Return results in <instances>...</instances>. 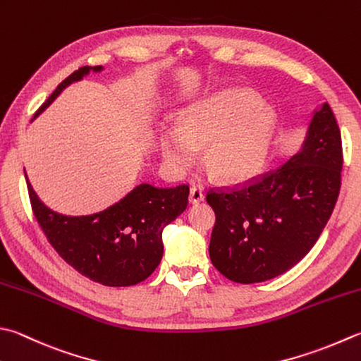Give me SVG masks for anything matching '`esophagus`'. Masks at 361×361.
Segmentation results:
<instances>
[{
	"label": "esophagus",
	"instance_id": "34e87169",
	"mask_svg": "<svg viewBox=\"0 0 361 361\" xmlns=\"http://www.w3.org/2000/svg\"><path fill=\"white\" fill-rule=\"evenodd\" d=\"M203 199H204V195H203V190L200 188H197V186L190 188V190H189V202L190 203H200V202H203Z\"/></svg>",
	"mask_w": 361,
	"mask_h": 361
}]
</instances>
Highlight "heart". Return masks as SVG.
<instances>
[{"label": "heart", "mask_w": 361, "mask_h": 361, "mask_svg": "<svg viewBox=\"0 0 361 361\" xmlns=\"http://www.w3.org/2000/svg\"><path fill=\"white\" fill-rule=\"evenodd\" d=\"M275 109L255 92L227 89L185 111L178 128L161 136L164 159L175 172L194 164L199 148L204 162L224 181H243L258 171L275 125Z\"/></svg>", "instance_id": "b5f03b06"}]
</instances>
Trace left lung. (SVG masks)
<instances>
[{
    "label": "left lung",
    "mask_w": 361,
    "mask_h": 361,
    "mask_svg": "<svg viewBox=\"0 0 361 361\" xmlns=\"http://www.w3.org/2000/svg\"><path fill=\"white\" fill-rule=\"evenodd\" d=\"M341 133L329 103L314 111L298 154L243 186L216 189L209 258L236 283H258L291 269L312 250L341 188Z\"/></svg>",
    "instance_id": "1"
}]
</instances>
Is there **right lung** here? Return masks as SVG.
<instances>
[{"label": "right lung", "mask_w": 361, "mask_h": 361, "mask_svg": "<svg viewBox=\"0 0 361 361\" xmlns=\"http://www.w3.org/2000/svg\"><path fill=\"white\" fill-rule=\"evenodd\" d=\"M102 70V66L78 68L56 87L34 118L70 84ZM26 185L34 216L49 244L73 269L104 286H131L150 277L164 250L162 230L186 209L189 195L186 185L154 188L142 183L100 213L66 216L40 202L27 176Z\"/></svg>", "instance_id": "add662e5"}]
</instances>
